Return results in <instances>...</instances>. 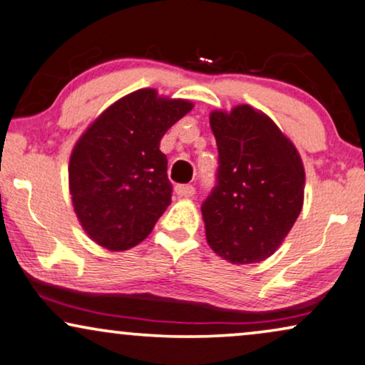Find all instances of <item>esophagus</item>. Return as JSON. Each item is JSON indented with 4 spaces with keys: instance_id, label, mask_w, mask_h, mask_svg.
Masks as SVG:
<instances>
[{
    "instance_id": "1",
    "label": "esophagus",
    "mask_w": 365,
    "mask_h": 365,
    "mask_svg": "<svg viewBox=\"0 0 365 365\" xmlns=\"http://www.w3.org/2000/svg\"><path fill=\"white\" fill-rule=\"evenodd\" d=\"M175 192H177L178 197H193L195 195V188L192 185H177L175 187Z\"/></svg>"
}]
</instances>
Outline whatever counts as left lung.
<instances>
[{
    "label": "left lung",
    "instance_id": "1",
    "mask_svg": "<svg viewBox=\"0 0 365 365\" xmlns=\"http://www.w3.org/2000/svg\"><path fill=\"white\" fill-rule=\"evenodd\" d=\"M215 187L202 204L207 242L232 264L269 257L303 207L305 170L293 143L266 114L244 104L214 110Z\"/></svg>",
    "mask_w": 365,
    "mask_h": 365
}]
</instances>
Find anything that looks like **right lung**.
<instances>
[{
    "instance_id": "right-lung-1",
    "label": "right lung",
    "mask_w": 365,
    "mask_h": 365,
    "mask_svg": "<svg viewBox=\"0 0 365 365\" xmlns=\"http://www.w3.org/2000/svg\"><path fill=\"white\" fill-rule=\"evenodd\" d=\"M192 104L140 89L109 106L77 141L68 163L73 210L92 241L126 251L148 237L172 202L165 133Z\"/></svg>"
}]
</instances>
